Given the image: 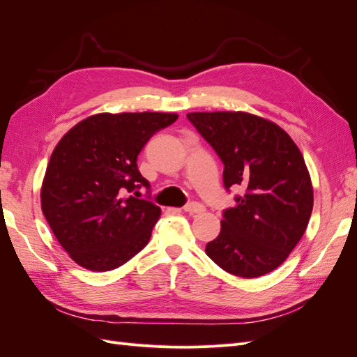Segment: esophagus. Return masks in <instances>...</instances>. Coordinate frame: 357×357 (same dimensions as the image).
Segmentation results:
<instances>
[{"mask_svg":"<svg viewBox=\"0 0 357 357\" xmlns=\"http://www.w3.org/2000/svg\"><path fill=\"white\" fill-rule=\"evenodd\" d=\"M183 210H185L189 214H198V213L205 211V207H204L202 204H199V202H189L188 205H185V207H183Z\"/></svg>","mask_w":357,"mask_h":357,"instance_id":"34e87169","label":"esophagus"}]
</instances>
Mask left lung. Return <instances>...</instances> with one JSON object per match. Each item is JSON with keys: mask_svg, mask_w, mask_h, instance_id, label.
<instances>
[{"mask_svg": "<svg viewBox=\"0 0 357 357\" xmlns=\"http://www.w3.org/2000/svg\"><path fill=\"white\" fill-rule=\"evenodd\" d=\"M188 119L222 159L226 190L244 188L205 253L232 275L274 271L304 235L314 202L301 150L284 129L250 113L195 112Z\"/></svg>", "mask_w": 357, "mask_h": 357, "instance_id": "obj_1", "label": "left lung"}]
</instances>
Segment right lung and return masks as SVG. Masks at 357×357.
I'll return each instance as SVG.
<instances>
[{
  "label": "right lung",
  "mask_w": 357,
  "mask_h": 357,
  "mask_svg": "<svg viewBox=\"0 0 357 357\" xmlns=\"http://www.w3.org/2000/svg\"><path fill=\"white\" fill-rule=\"evenodd\" d=\"M177 117L156 112L100 113L59 139L41 185V210L75 264L110 271L146 247L160 208L128 193L149 189L137 158L150 137Z\"/></svg>",
  "instance_id": "right-lung-1"
}]
</instances>
